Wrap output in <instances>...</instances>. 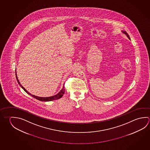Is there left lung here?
<instances>
[{
	"label": "left lung",
	"instance_id": "obj_1",
	"mask_svg": "<svg viewBox=\"0 0 150 150\" xmlns=\"http://www.w3.org/2000/svg\"><path fill=\"white\" fill-rule=\"evenodd\" d=\"M123 33H124L126 35V36H127V37H128L129 38V39L130 40V38H129V35H128V34L126 33V32H125V31H124V32H123Z\"/></svg>",
	"mask_w": 150,
	"mask_h": 150
}]
</instances>
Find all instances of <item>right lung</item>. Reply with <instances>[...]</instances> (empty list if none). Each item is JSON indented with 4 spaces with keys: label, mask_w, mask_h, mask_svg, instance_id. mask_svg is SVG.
I'll return each instance as SVG.
<instances>
[{
    "label": "right lung",
    "mask_w": 150,
    "mask_h": 150,
    "mask_svg": "<svg viewBox=\"0 0 150 150\" xmlns=\"http://www.w3.org/2000/svg\"><path fill=\"white\" fill-rule=\"evenodd\" d=\"M16 79H17V81H18V83L19 85H20V86L21 87V88L24 89V91L26 92L28 94L30 95V96H32L33 97H34L35 98L39 100H41V101H43V102H47V101H52V100H58L59 98H60L62 97L64 94L65 93V89L64 86H63V88L61 90V92H59L57 94L55 95H54V96H51V97H38V96H35V95L31 94L30 93H29V92L26 90V89L24 88V87L22 86V85H21V84H20V83H19V81L18 79V77H17V74H16Z\"/></svg>",
    "instance_id": "add662e5"
}]
</instances>
